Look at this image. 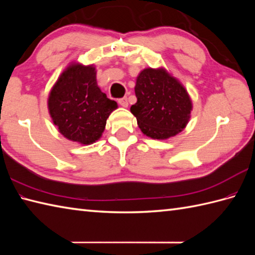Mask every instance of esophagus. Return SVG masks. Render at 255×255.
<instances>
[{
	"mask_svg": "<svg viewBox=\"0 0 255 255\" xmlns=\"http://www.w3.org/2000/svg\"><path fill=\"white\" fill-rule=\"evenodd\" d=\"M118 104L123 106V107H127L128 106V101H127V97H122V99L118 100Z\"/></svg>",
	"mask_w": 255,
	"mask_h": 255,
	"instance_id": "34e87169",
	"label": "esophagus"
}]
</instances>
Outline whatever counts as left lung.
Instances as JSON below:
<instances>
[{"label":"left lung","mask_w":255,"mask_h":255,"mask_svg":"<svg viewBox=\"0 0 255 255\" xmlns=\"http://www.w3.org/2000/svg\"><path fill=\"white\" fill-rule=\"evenodd\" d=\"M137 103L130 112L141 131L152 139H167L188 123L192 102L187 91L164 69H144L134 86Z\"/></svg>","instance_id":"1"}]
</instances>
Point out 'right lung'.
Returning <instances> with one entry per match:
<instances>
[{
	"label": "right lung",
	"mask_w": 255,
	"mask_h": 255,
	"mask_svg": "<svg viewBox=\"0 0 255 255\" xmlns=\"http://www.w3.org/2000/svg\"><path fill=\"white\" fill-rule=\"evenodd\" d=\"M53 124L64 137L82 144L99 140L117 103L97 86L93 66L74 63L64 70L48 99Z\"/></svg>",
	"instance_id": "obj_1"
}]
</instances>
